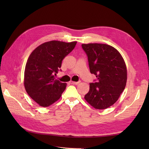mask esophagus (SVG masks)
<instances>
[{"label": "esophagus", "mask_w": 149, "mask_h": 149, "mask_svg": "<svg viewBox=\"0 0 149 149\" xmlns=\"http://www.w3.org/2000/svg\"><path fill=\"white\" fill-rule=\"evenodd\" d=\"M80 83V81H78V82H75V81H69L70 84H78Z\"/></svg>", "instance_id": "obj_1"}]
</instances>
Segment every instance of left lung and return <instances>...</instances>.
Segmentation results:
<instances>
[{"label":"left lung","instance_id":"left-lung-1","mask_svg":"<svg viewBox=\"0 0 149 149\" xmlns=\"http://www.w3.org/2000/svg\"><path fill=\"white\" fill-rule=\"evenodd\" d=\"M86 53L90 72L97 81L90 83L84 99L97 109H105L118 100L127 82V68L118 51L106 44H82Z\"/></svg>","mask_w":149,"mask_h":149}]
</instances>
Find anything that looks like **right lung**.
Masks as SVG:
<instances>
[{
  "label": "right lung",
  "mask_w": 149,
  "mask_h": 149,
  "mask_svg": "<svg viewBox=\"0 0 149 149\" xmlns=\"http://www.w3.org/2000/svg\"><path fill=\"white\" fill-rule=\"evenodd\" d=\"M76 44L49 41L37 46L30 54L25 69L24 86L29 97L40 106H51L65 90L66 83L56 79L54 75Z\"/></svg>",
  "instance_id": "add662e5"
}]
</instances>
